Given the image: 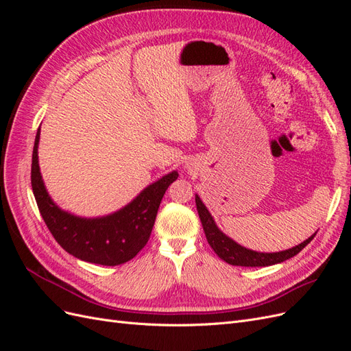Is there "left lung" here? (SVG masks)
<instances>
[{
	"mask_svg": "<svg viewBox=\"0 0 351 351\" xmlns=\"http://www.w3.org/2000/svg\"><path fill=\"white\" fill-rule=\"evenodd\" d=\"M196 208H197V214L202 221V227H204L209 246L214 249V252L222 261H226L230 265H234V267H269V265L281 263L287 259L295 256V254L300 250H303L316 236L315 232L313 236H311L303 243L297 244V246L289 250L275 252V253L254 252L240 246V244H237L234 240L227 237L224 232L217 227L214 218H212L209 210L204 205V202L200 200L197 195H196Z\"/></svg>",
	"mask_w": 351,
	"mask_h": 351,
	"instance_id": "8db88e82",
	"label": "left lung"
}]
</instances>
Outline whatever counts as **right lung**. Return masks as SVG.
Instances as JSON below:
<instances>
[{"mask_svg": "<svg viewBox=\"0 0 351 351\" xmlns=\"http://www.w3.org/2000/svg\"><path fill=\"white\" fill-rule=\"evenodd\" d=\"M38 129L32 154L30 182L42 218L60 246L84 262L115 267L133 259L151 237L158 208L168 186L176 182L173 171L143 189L129 205L101 218H80L60 209L49 197L38 162Z\"/></svg>", "mask_w": 351, "mask_h": 351, "instance_id": "1", "label": "right lung"}]
</instances>
